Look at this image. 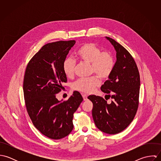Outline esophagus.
Masks as SVG:
<instances>
[{"instance_id": "34e87169", "label": "esophagus", "mask_w": 161, "mask_h": 161, "mask_svg": "<svg viewBox=\"0 0 161 161\" xmlns=\"http://www.w3.org/2000/svg\"><path fill=\"white\" fill-rule=\"evenodd\" d=\"M82 97H83V99H84V101L87 100V95L86 94H83L82 95Z\"/></svg>"}]
</instances>
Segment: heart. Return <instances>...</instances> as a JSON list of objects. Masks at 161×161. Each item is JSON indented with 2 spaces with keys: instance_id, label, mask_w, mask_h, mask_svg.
Instances as JSON below:
<instances>
[{
  "instance_id": "1",
  "label": "heart",
  "mask_w": 161,
  "mask_h": 161,
  "mask_svg": "<svg viewBox=\"0 0 161 161\" xmlns=\"http://www.w3.org/2000/svg\"><path fill=\"white\" fill-rule=\"evenodd\" d=\"M78 59L83 62L91 63V71L97 75L80 78L73 84L74 90L86 93H91L100 84V80L108 79L115 67V59L110 51H102L101 48L94 43H86L77 51ZM75 61L68 58L63 62V70L68 77H73L75 71Z\"/></svg>"
}]
</instances>
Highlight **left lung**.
I'll return each mask as SVG.
<instances>
[{"label": "left lung", "mask_w": 161, "mask_h": 161, "mask_svg": "<svg viewBox=\"0 0 161 161\" xmlns=\"http://www.w3.org/2000/svg\"><path fill=\"white\" fill-rule=\"evenodd\" d=\"M106 38L115 47L116 61L112 74L102 86L101 91L113 100L108 104L103 98L94 95L88 98L93 103L92 116L96 126L105 133L115 135L126 128L136 115L140 76L131 54L114 39Z\"/></svg>", "instance_id": "1"}]
</instances>
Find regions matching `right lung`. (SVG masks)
Listing matches in <instances>:
<instances>
[{
	"label": "right lung",
	"mask_w": 161,
	"mask_h": 161,
	"mask_svg": "<svg viewBox=\"0 0 161 161\" xmlns=\"http://www.w3.org/2000/svg\"><path fill=\"white\" fill-rule=\"evenodd\" d=\"M75 40L59 41L43 46L27 64L23 79V94L28 114L33 125L53 139L67 136L74 125L73 115L83 98L74 91L66 101H59L58 93L67 82L63 62Z\"/></svg>",
	"instance_id": "right-lung-1"
}]
</instances>
